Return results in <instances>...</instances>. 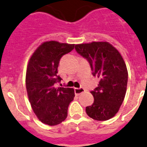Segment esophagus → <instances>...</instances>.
Wrapping results in <instances>:
<instances>
[{
    "mask_svg": "<svg viewBox=\"0 0 147 147\" xmlns=\"http://www.w3.org/2000/svg\"><path fill=\"white\" fill-rule=\"evenodd\" d=\"M84 91L85 90L82 87H81V88H75V93H76V96H78V95L83 93V92H84Z\"/></svg>",
    "mask_w": 147,
    "mask_h": 147,
    "instance_id": "1",
    "label": "esophagus"
}]
</instances>
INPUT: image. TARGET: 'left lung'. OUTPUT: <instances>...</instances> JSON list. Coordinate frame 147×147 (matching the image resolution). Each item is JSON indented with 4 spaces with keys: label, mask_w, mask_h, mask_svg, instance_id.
I'll return each instance as SVG.
<instances>
[{
    "label": "left lung",
    "mask_w": 147,
    "mask_h": 147,
    "mask_svg": "<svg viewBox=\"0 0 147 147\" xmlns=\"http://www.w3.org/2000/svg\"><path fill=\"white\" fill-rule=\"evenodd\" d=\"M79 55L88 60L92 75L99 79L91 93L94 102L86 107L92 119L105 121L119 111L126 92L128 71L120 53L108 42H92L75 47Z\"/></svg>",
    "instance_id": "8db88e82"
}]
</instances>
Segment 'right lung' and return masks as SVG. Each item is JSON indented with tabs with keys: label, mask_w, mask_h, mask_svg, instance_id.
<instances>
[{
	"label": "right lung",
	"mask_w": 147,
	"mask_h": 147,
	"mask_svg": "<svg viewBox=\"0 0 147 147\" xmlns=\"http://www.w3.org/2000/svg\"><path fill=\"white\" fill-rule=\"evenodd\" d=\"M75 44L47 41L30 57L26 71L28 98L38 119L44 124L56 125L67 117L68 107L74 99L73 88L56 87L61 81L57 75L60 58L74 49Z\"/></svg>",
	"instance_id": "right-lung-1"
}]
</instances>
